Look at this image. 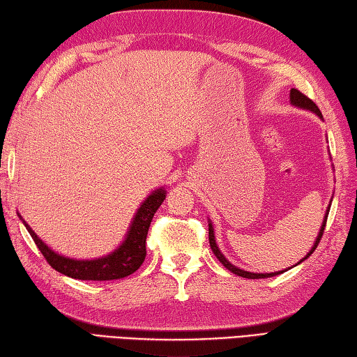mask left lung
Here are the masks:
<instances>
[{
    "instance_id": "left-lung-1",
    "label": "left lung",
    "mask_w": 357,
    "mask_h": 357,
    "mask_svg": "<svg viewBox=\"0 0 357 357\" xmlns=\"http://www.w3.org/2000/svg\"><path fill=\"white\" fill-rule=\"evenodd\" d=\"M289 98H291V103H293L294 106H299V107H303V109H310V111L316 112V114L319 115V117L322 119V114H321V111H319V107L316 106L314 101H312L311 98H308V97L305 96V93H302L301 91H297V89H294V87H293V89H291V93H289ZM328 213H330V208L326 209L325 219H324V223H322L321 232H319V236H317V238H316V243H314V246H312V250L308 252V256L305 257V259H308V257L311 256L312 251H314V250L317 248L319 242H321L322 234H324V229H325V225H326V219H328ZM209 245H211V250H213V252L215 254V257L220 260V264H222L225 268H228V270H229L231 273H234V274H237V275H242V278H246V279H265V278H273V275H278V274L283 273V271H279V273L256 274V273H248V271L238 270V268H236L234 265H231L229 261L223 257V254L220 252L219 246L215 245V240H214V229H213V225H211V223H209ZM301 261H302V260H301ZM301 261H299V264H301Z\"/></svg>"
}]
</instances>
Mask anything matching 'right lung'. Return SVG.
Instances as JSON below:
<instances>
[{
  "label": "right lung",
  "mask_w": 357,
  "mask_h": 357,
  "mask_svg": "<svg viewBox=\"0 0 357 357\" xmlns=\"http://www.w3.org/2000/svg\"><path fill=\"white\" fill-rule=\"evenodd\" d=\"M166 191L157 189L149 197L142 203L137 214L128 231L126 240L121 243L119 250L112 254L97 260H74L63 257L60 254L54 252L49 246L40 240L32 228L27 223L26 228L29 234L33 238L35 245L38 246L43 256L47 260V264L64 275H69L72 279L78 280H115L123 279L126 275L135 273L142 266L146 257V236L149 231V225L152 222L155 211L162 205ZM24 222V220H23Z\"/></svg>",
  "instance_id": "right-lung-1"
}]
</instances>
